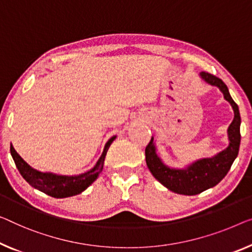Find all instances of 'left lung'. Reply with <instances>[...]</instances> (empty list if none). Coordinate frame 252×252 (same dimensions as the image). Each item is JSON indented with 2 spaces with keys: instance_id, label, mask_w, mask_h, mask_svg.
Segmentation results:
<instances>
[{
  "instance_id": "1",
  "label": "left lung",
  "mask_w": 252,
  "mask_h": 252,
  "mask_svg": "<svg viewBox=\"0 0 252 252\" xmlns=\"http://www.w3.org/2000/svg\"><path fill=\"white\" fill-rule=\"evenodd\" d=\"M199 76L206 84L219 88L223 93L224 98L233 108L234 119L227 127V147L217 153L216 155L194 160L183 168L171 167L163 162L157 153L154 137H152V140L145 150L146 163L154 178L168 190L186 196H194L219 185L230 171L232 164L238 156L240 140H241V134H240L241 118H240L239 107L232 99L227 86L220 78L210 73L200 72Z\"/></svg>"
}]
</instances>
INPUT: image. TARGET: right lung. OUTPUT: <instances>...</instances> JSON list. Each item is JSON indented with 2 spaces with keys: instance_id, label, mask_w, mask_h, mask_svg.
<instances>
[{
  "instance_id": "obj_1",
  "label": "right lung",
  "mask_w": 252,
  "mask_h": 252,
  "mask_svg": "<svg viewBox=\"0 0 252 252\" xmlns=\"http://www.w3.org/2000/svg\"><path fill=\"white\" fill-rule=\"evenodd\" d=\"M115 138L116 136H113L106 142L102 155L97 160V163L94 165V167L78 175H61L52 173V172H40L30 166L16 152L12 144L10 146V152L21 176L30 186L51 197L67 198L81 193L98 178L99 173L103 170L107 150L112 142L115 140Z\"/></svg>"
}]
</instances>
